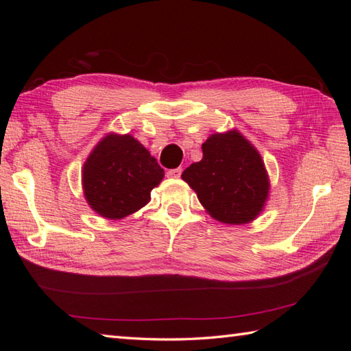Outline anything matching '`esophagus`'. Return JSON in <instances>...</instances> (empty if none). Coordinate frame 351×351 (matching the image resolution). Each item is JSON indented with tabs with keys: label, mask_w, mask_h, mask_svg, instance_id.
I'll use <instances>...</instances> for the list:
<instances>
[{
	"label": "esophagus",
	"mask_w": 351,
	"mask_h": 351,
	"mask_svg": "<svg viewBox=\"0 0 351 351\" xmlns=\"http://www.w3.org/2000/svg\"><path fill=\"white\" fill-rule=\"evenodd\" d=\"M181 173H182V169H171V170H167V178L178 180V178H181Z\"/></svg>",
	"instance_id": "esophagus-1"
}]
</instances>
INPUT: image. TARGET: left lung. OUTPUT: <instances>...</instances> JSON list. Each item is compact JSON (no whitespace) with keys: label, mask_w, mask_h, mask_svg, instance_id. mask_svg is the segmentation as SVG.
<instances>
[{"label":"left lung","mask_w":351,"mask_h":351,"mask_svg":"<svg viewBox=\"0 0 351 351\" xmlns=\"http://www.w3.org/2000/svg\"><path fill=\"white\" fill-rule=\"evenodd\" d=\"M204 156L184 170L206 213L225 225H245L263 213L270 178L258 149L238 130L215 132L202 145Z\"/></svg>","instance_id":"left-lung-1"}]
</instances>
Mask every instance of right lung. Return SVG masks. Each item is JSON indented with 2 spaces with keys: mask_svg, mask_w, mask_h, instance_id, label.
Here are the masks:
<instances>
[{
  "mask_svg": "<svg viewBox=\"0 0 351 351\" xmlns=\"http://www.w3.org/2000/svg\"><path fill=\"white\" fill-rule=\"evenodd\" d=\"M164 170L151 152L131 134L108 132L83 166L86 202L101 217L121 220L151 200Z\"/></svg>",
  "mask_w": 351,
  "mask_h": 351,
  "instance_id": "right-lung-1",
  "label": "right lung"
}]
</instances>
